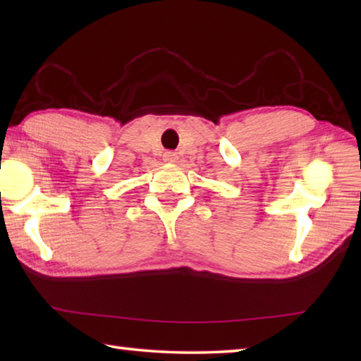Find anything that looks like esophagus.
<instances>
[{"instance_id": "esophagus-1", "label": "esophagus", "mask_w": 361, "mask_h": 361, "mask_svg": "<svg viewBox=\"0 0 361 361\" xmlns=\"http://www.w3.org/2000/svg\"><path fill=\"white\" fill-rule=\"evenodd\" d=\"M164 161H166L167 164H173V162L178 161V154H176V152H173V151H167L166 154H164Z\"/></svg>"}]
</instances>
